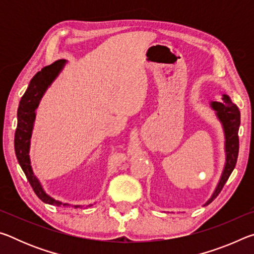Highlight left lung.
<instances>
[{
	"label": "left lung",
	"instance_id": "8db88e82",
	"mask_svg": "<svg viewBox=\"0 0 254 254\" xmlns=\"http://www.w3.org/2000/svg\"><path fill=\"white\" fill-rule=\"evenodd\" d=\"M210 106L214 111H216L217 118L220 119V121L223 124V128H224L226 162L220 183H218L216 189H215L214 194L205 205L210 204L216 198L226 184L232 171L235 168L239 154V127L241 122L238 106L231 102L230 97L227 95H223V102H212Z\"/></svg>",
	"mask_w": 254,
	"mask_h": 254
}]
</instances>
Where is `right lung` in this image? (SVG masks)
<instances>
[{"label": "right lung", "instance_id": "obj_1", "mask_svg": "<svg viewBox=\"0 0 254 254\" xmlns=\"http://www.w3.org/2000/svg\"><path fill=\"white\" fill-rule=\"evenodd\" d=\"M66 60L60 59L51 64L49 66L42 68L38 71L33 78L30 81L27 91L21 97L18 109V126H16L15 135H14V150L16 154V159L22 168L24 175L27 176L28 182L31 185L33 191L36 195L44 201V203L50 205H62L58 200L51 198L47 195L44 189H42L39 180L33 175V171L30 165L29 158V148H30V137L33 127L34 118H36V110L39 105L41 97L44 96L46 89L49 87L54 79L58 76L60 70L65 66ZM67 205V204H64ZM75 208H81L83 206H74Z\"/></svg>", "mask_w": 254, "mask_h": 254}]
</instances>
